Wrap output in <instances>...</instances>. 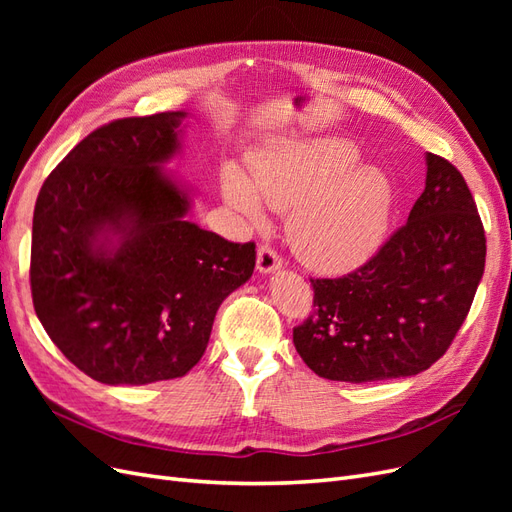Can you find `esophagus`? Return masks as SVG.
Here are the masks:
<instances>
[{"instance_id": "1", "label": "esophagus", "mask_w": 512, "mask_h": 512, "mask_svg": "<svg viewBox=\"0 0 512 512\" xmlns=\"http://www.w3.org/2000/svg\"><path fill=\"white\" fill-rule=\"evenodd\" d=\"M256 267L260 273H273L277 269H282V258L277 256V252L269 245H260L258 247V256H256Z\"/></svg>"}]
</instances>
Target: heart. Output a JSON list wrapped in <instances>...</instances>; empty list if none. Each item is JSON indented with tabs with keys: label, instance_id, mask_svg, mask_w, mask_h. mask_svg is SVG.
<instances>
[{
	"label": "heart",
	"instance_id": "b5f03b06",
	"mask_svg": "<svg viewBox=\"0 0 512 512\" xmlns=\"http://www.w3.org/2000/svg\"><path fill=\"white\" fill-rule=\"evenodd\" d=\"M359 160V147L346 138L280 141L252 160V181L226 166L222 192L254 224H265L260 198L275 211H290L286 235L305 265L346 273L380 250L397 200L393 179Z\"/></svg>",
	"mask_w": 512,
	"mask_h": 512
}]
</instances>
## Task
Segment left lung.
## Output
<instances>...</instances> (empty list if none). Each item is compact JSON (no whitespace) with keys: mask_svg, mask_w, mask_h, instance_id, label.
Here are the masks:
<instances>
[{"mask_svg":"<svg viewBox=\"0 0 512 512\" xmlns=\"http://www.w3.org/2000/svg\"><path fill=\"white\" fill-rule=\"evenodd\" d=\"M485 228L466 179L427 153L408 222L363 267L312 280L314 312L294 327L305 365L327 380L416 376L453 344L485 271Z\"/></svg>","mask_w":512,"mask_h":512,"instance_id":"8db88e82","label":"left lung"}]
</instances>
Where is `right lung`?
Segmentation results:
<instances>
[{
  "mask_svg": "<svg viewBox=\"0 0 512 512\" xmlns=\"http://www.w3.org/2000/svg\"><path fill=\"white\" fill-rule=\"evenodd\" d=\"M185 113L106 123L46 177L34 209V309L53 344L102 384H149L200 361L218 307L250 280L256 245L185 220L162 166Z\"/></svg>",
  "mask_w": 512,
  "mask_h": 512,
  "instance_id": "1",
  "label": "right lung"
}]
</instances>
